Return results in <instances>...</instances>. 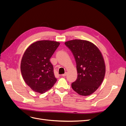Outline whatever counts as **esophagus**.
Masks as SVG:
<instances>
[{
	"label": "esophagus",
	"mask_w": 126,
	"mask_h": 126,
	"mask_svg": "<svg viewBox=\"0 0 126 126\" xmlns=\"http://www.w3.org/2000/svg\"><path fill=\"white\" fill-rule=\"evenodd\" d=\"M67 72H66L65 73H64V74H63L62 76H63V77H65V76H67Z\"/></svg>",
	"instance_id": "34e87169"
}]
</instances>
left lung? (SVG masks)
I'll return each instance as SVG.
<instances>
[{
    "instance_id": "obj_1",
    "label": "left lung",
    "mask_w": 126,
    "mask_h": 126,
    "mask_svg": "<svg viewBox=\"0 0 126 126\" xmlns=\"http://www.w3.org/2000/svg\"><path fill=\"white\" fill-rule=\"evenodd\" d=\"M73 54L76 62L78 77L71 84L73 90L86 96L96 91L104 80L106 66L104 57L93 43L81 39L65 42Z\"/></svg>"
}]
</instances>
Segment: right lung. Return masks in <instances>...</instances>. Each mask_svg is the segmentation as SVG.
<instances>
[{
	"label": "right lung",
	"mask_w": 126,
	"mask_h": 126,
	"mask_svg": "<svg viewBox=\"0 0 126 126\" xmlns=\"http://www.w3.org/2000/svg\"><path fill=\"white\" fill-rule=\"evenodd\" d=\"M60 43L37 41L30 45L22 57L20 70L25 82L35 92L44 94L57 81L50 59Z\"/></svg>",
	"instance_id": "obj_1"
}]
</instances>
